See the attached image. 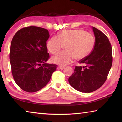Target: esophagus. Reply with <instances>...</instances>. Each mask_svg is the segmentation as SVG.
Returning a JSON list of instances; mask_svg holds the SVG:
<instances>
[{
  "mask_svg": "<svg viewBox=\"0 0 122 122\" xmlns=\"http://www.w3.org/2000/svg\"><path fill=\"white\" fill-rule=\"evenodd\" d=\"M64 68H65V66H60L58 67V69H61V70H63Z\"/></svg>",
  "mask_w": 122,
  "mask_h": 122,
  "instance_id": "esophagus-1",
  "label": "esophagus"
}]
</instances>
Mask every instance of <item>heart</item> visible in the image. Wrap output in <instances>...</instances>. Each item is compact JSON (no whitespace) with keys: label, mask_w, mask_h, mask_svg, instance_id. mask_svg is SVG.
<instances>
[{"label":"heart","mask_w":122,"mask_h":122,"mask_svg":"<svg viewBox=\"0 0 122 122\" xmlns=\"http://www.w3.org/2000/svg\"><path fill=\"white\" fill-rule=\"evenodd\" d=\"M95 39L90 33L81 29L66 30L60 32L58 37L53 36L46 42V48L56 54L64 46L65 51L52 56V62L66 66L74 59L80 60L85 58L94 48Z\"/></svg>","instance_id":"b5f03b06"}]
</instances>
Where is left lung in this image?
<instances>
[{
  "instance_id": "obj_1",
  "label": "left lung",
  "mask_w": 122,
  "mask_h": 122,
  "mask_svg": "<svg viewBox=\"0 0 122 122\" xmlns=\"http://www.w3.org/2000/svg\"><path fill=\"white\" fill-rule=\"evenodd\" d=\"M95 45L89 56L79 61L82 66L75 67L74 73L69 78L71 86L79 91L91 93L104 83L113 62L112 46L107 37L93 27Z\"/></svg>"
}]
</instances>
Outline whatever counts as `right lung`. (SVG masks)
<instances>
[{
    "instance_id": "obj_1",
    "label": "right lung",
    "mask_w": 122,
    "mask_h": 122,
    "mask_svg": "<svg viewBox=\"0 0 122 122\" xmlns=\"http://www.w3.org/2000/svg\"><path fill=\"white\" fill-rule=\"evenodd\" d=\"M48 30L36 26L23 28L13 37L9 59L13 77L25 92L39 91L48 84L58 66L46 63L50 58L46 41Z\"/></svg>"
}]
</instances>
